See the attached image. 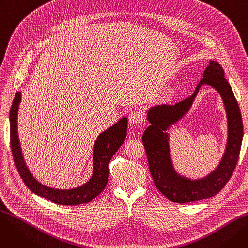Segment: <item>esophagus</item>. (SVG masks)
Returning a JSON list of instances; mask_svg holds the SVG:
<instances>
[{
  "instance_id": "1",
  "label": "esophagus",
  "mask_w": 248,
  "mask_h": 248,
  "mask_svg": "<svg viewBox=\"0 0 248 248\" xmlns=\"http://www.w3.org/2000/svg\"><path fill=\"white\" fill-rule=\"evenodd\" d=\"M128 121H129V123H131L132 124H140V123H141L142 121H144V114H142L139 110H134V111L131 112V114H129Z\"/></svg>"
}]
</instances>
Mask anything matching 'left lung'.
<instances>
[{"label": "left lung", "mask_w": 248, "mask_h": 248, "mask_svg": "<svg viewBox=\"0 0 248 248\" xmlns=\"http://www.w3.org/2000/svg\"><path fill=\"white\" fill-rule=\"evenodd\" d=\"M204 84L215 88L223 97L229 124V138L226 152L218 167L202 179L191 180L181 176L174 170L170 159L166 129L179 120L189 109L200 87ZM147 119L151 125L142 135L150 172L159 191L176 203L184 204L215 196L226 185L236 167L243 138L241 112L232 88L224 77L221 65L210 60L203 78L188 98L173 106H155L148 110Z\"/></svg>", "instance_id": "8db88e82"}]
</instances>
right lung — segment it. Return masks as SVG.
Segmentation results:
<instances>
[{
	"label": "right lung",
	"mask_w": 248,
	"mask_h": 248,
	"mask_svg": "<svg viewBox=\"0 0 248 248\" xmlns=\"http://www.w3.org/2000/svg\"><path fill=\"white\" fill-rule=\"evenodd\" d=\"M20 102L21 93H17L14 100H13L10 111V138L13 158H14L17 170L25 185L38 196H41L60 205L76 206L88 203L94 199L106 188L109 176V161L125 140L127 128L126 117H123V119L97 137L93 155V172L89 181L77 188L62 190L51 188L38 182L33 177L24 161L18 136L17 122Z\"/></svg>",
	"instance_id": "1"
}]
</instances>
